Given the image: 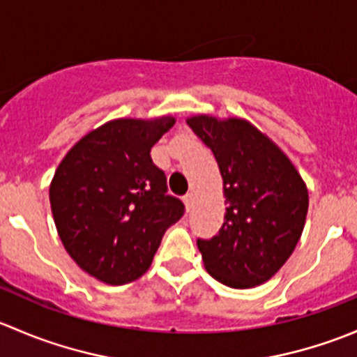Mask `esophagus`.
Instances as JSON below:
<instances>
[{
	"mask_svg": "<svg viewBox=\"0 0 357 357\" xmlns=\"http://www.w3.org/2000/svg\"><path fill=\"white\" fill-rule=\"evenodd\" d=\"M183 200H185V205H186V208H192L193 207V202H195V193L193 192H188L186 193L185 197H183Z\"/></svg>",
	"mask_w": 357,
	"mask_h": 357,
	"instance_id": "34e87169",
	"label": "esophagus"
}]
</instances>
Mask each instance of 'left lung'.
Segmentation results:
<instances>
[{"mask_svg":"<svg viewBox=\"0 0 357 357\" xmlns=\"http://www.w3.org/2000/svg\"><path fill=\"white\" fill-rule=\"evenodd\" d=\"M186 122L214 153L226 199L218 235L197 240L205 269L231 289L261 285L301 240L307 186L287 153L245 119L199 114Z\"/></svg>","mask_w":357,"mask_h":357,"instance_id":"1","label":"left lung"}]
</instances>
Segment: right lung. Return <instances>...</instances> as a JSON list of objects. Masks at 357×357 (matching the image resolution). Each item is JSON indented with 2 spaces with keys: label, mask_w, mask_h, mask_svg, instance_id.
<instances>
[{
  "label": "right lung",
  "mask_w": 357,
  "mask_h": 357,
  "mask_svg": "<svg viewBox=\"0 0 357 357\" xmlns=\"http://www.w3.org/2000/svg\"><path fill=\"white\" fill-rule=\"evenodd\" d=\"M174 122L172 115L114 119L82 136L56 167L50 185L56 231L98 282L126 285L145 275L165 229L185 212L150 157Z\"/></svg>",
  "instance_id": "obj_1"
}]
</instances>
